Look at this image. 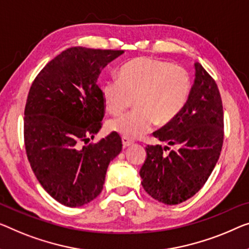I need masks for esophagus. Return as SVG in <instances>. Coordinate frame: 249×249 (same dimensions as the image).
Returning <instances> with one entry per match:
<instances>
[{
    "instance_id": "34e87169",
    "label": "esophagus",
    "mask_w": 249,
    "mask_h": 249,
    "mask_svg": "<svg viewBox=\"0 0 249 249\" xmlns=\"http://www.w3.org/2000/svg\"><path fill=\"white\" fill-rule=\"evenodd\" d=\"M122 143H123V147L125 148V147H128V146H131V145H133V141H131V140H128V139H126V137H123V139H122Z\"/></svg>"
}]
</instances>
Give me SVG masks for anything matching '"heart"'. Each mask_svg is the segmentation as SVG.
Segmentation results:
<instances>
[{"mask_svg":"<svg viewBox=\"0 0 249 249\" xmlns=\"http://www.w3.org/2000/svg\"><path fill=\"white\" fill-rule=\"evenodd\" d=\"M109 113L118 115L132 105L136 109L108 122V128L126 139H139L157 124H169L183 109L191 91L187 70L171 62L140 57L126 62L120 78H109L101 87Z\"/></svg>","mask_w":249,"mask_h":249,"instance_id":"1","label":"heart"}]
</instances>
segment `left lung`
<instances>
[{"mask_svg":"<svg viewBox=\"0 0 249 249\" xmlns=\"http://www.w3.org/2000/svg\"><path fill=\"white\" fill-rule=\"evenodd\" d=\"M195 84L188 102L171 123L153 133L174 146L147 145L140 170L148 195L165 205H179L206 183L219 159L224 142V110L219 89L205 68L195 64Z\"/></svg>","mask_w":249,"mask_h":249,"instance_id":"1","label":"left lung"}]
</instances>
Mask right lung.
I'll return each mask as SVG.
<instances>
[{
	"label": "right lung",
	"instance_id": "1",
	"mask_svg": "<svg viewBox=\"0 0 249 249\" xmlns=\"http://www.w3.org/2000/svg\"><path fill=\"white\" fill-rule=\"evenodd\" d=\"M123 50L72 47L44 66L30 88L24 109L28 160L42 188L67 207L99 196L109 162L122 151L117 133L89 143L102 127L99 73Z\"/></svg>",
	"mask_w": 249,
	"mask_h": 249
}]
</instances>
